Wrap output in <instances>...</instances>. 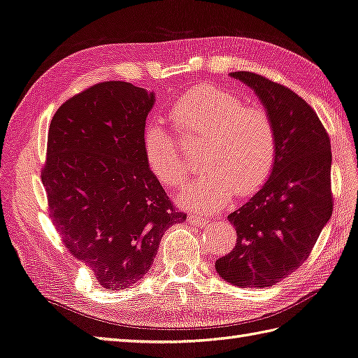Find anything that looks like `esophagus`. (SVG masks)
Masks as SVG:
<instances>
[{
    "label": "esophagus",
    "instance_id": "34e87169",
    "mask_svg": "<svg viewBox=\"0 0 358 358\" xmlns=\"http://www.w3.org/2000/svg\"><path fill=\"white\" fill-rule=\"evenodd\" d=\"M187 220H189V222L198 224V226H204V224L207 222V217H206V215H195V213H190Z\"/></svg>",
    "mask_w": 358,
    "mask_h": 358
}]
</instances>
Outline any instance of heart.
I'll return each instance as SVG.
<instances>
[{"label":"heart","mask_w":358,"mask_h":358,"mask_svg":"<svg viewBox=\"0 0 358 358\" xmlns=\"http://www.w3.org/2000/svg\"><path fill=\"white\" fill-rule=\"evenodd\" d=\"M169 117L181 136L204 140V172L181 190L180 201L192 209L218 210L235 190L248 195L264 185L276 159V129L261 106L244 105L239 97L209 84L198 85L171 106ZM149 169L162 185L178 187L189 176L177 136L160 123L143 131Z\"/></svg>","instance_id":"1"}]
</instances>
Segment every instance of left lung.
<instances>
[{
  "label": "left lung",
  "mask_w": 358,
  "mask_h": 358,
  "mask_svg": "<svg viewBox=\"0 0 358 358\" xmlns=\"http://www.w3.org/2000/svg\"><path fill=\"white\" fill-rule=\"evenodd\" d=\"M230 76L261 99L274 123L278 148L267 182L229 215L236 244L215 268L229 284L265 288L308 259L331 218V140L317 114L293 90L252 71Z\"/></svg>",
  "instance_id": "8db88e82"
}]
</instances>
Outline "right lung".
Returning a JSON list of instances; mask_svg holds the SVG:
<instances>
[{
  "mask_svg": "<svg viewBox=\"0 0 358 358\" xmlns=\"http://www.w3.org/2000/svg\"><path fill=\"white\" fill-rule=\"evenodd\" d=\"M154 101L129 82H99L57 108L48 128V217L70 255L111 292L143 278L164 231L186 220L145 159Z\"/></svg>",
  "mask_w": 358,
  "mask_h": 358,
  "instance_id": "1",
  "label": "right lung"
}]
</instances>
